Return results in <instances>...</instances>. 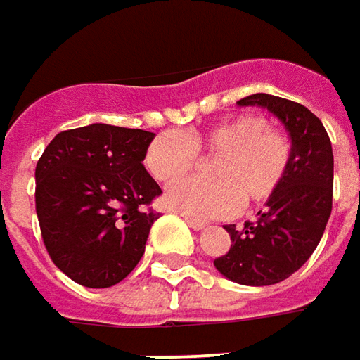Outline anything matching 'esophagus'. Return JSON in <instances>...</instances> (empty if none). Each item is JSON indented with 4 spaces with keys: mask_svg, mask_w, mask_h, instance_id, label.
<instances>
[{
    "mask_svg": "<svg viewBox=\"0 0 360 360\" xmlns=\"http://www.w3.org/2000/svg\"><path fill=\"white\" fill-rule=\"evenodd\" d=\"M184 219L188 221V226H190V228H194V230H204V228H206V221H202V219L190 218V216H186Z\"/></svg>",
    "mask_w": 360,
    "mask_h": 360,
    "instance_id": "obj_1",
    "label": "esophagus"
}]
</instances>
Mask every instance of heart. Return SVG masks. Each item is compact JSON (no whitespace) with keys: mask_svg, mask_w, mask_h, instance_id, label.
Wrapping results in <instances>:
<instances>
[{"mask_svg":"<svg viewBox=\"0 0 360 360\" xmlns=\"http://www.w3.org/2000/svg\"><path fill=\"white\" fill-rule=\"evenodd\" d=\"M214 158L212 180H182L168 188V208L190 218H224L242 204L262 208L279 194L293 162V141L259 115H240L204 130L162 132L144 154V166L158 182H174Z\"/></svg>","mask_w":360,"mask_h":360,"instance_id":"b5f03b06","label":"heart"}]
</instances>
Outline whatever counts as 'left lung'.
<instances>
[{
    "instance_id": "8db88e82",
    "label": "left lung",
    "mask_w": 360,
    "mask_h": 360,
    "mask_svg": "<svg viewBox=\"0 0 360 360\" xmlns=\"http://www.w3.org/2000/svg\"><path fill=\"white\" fill-rule=\"evenodd\" d=\"M238 105H259L281 118L293 141L285 182L255 221L226 226L231 245L214 259L221 276L242 285H274L295 274L315 252L333 210V148L309 108L281 96L250 95Z\"/></svg>"
}]
</instances>
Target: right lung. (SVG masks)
I'll return each instance as SVG.
<instances>
[{
    "instance_id": "add662e5",
    "label": "right lung",
    "mask_w": 360,
    "mask_h": 360,
    "mask_svg": "<svg viewBox=\"0 0 360 360\" xmlns=\"http://www.w3.org/2000/svg\"><path fill=\"white\" fill-rule=\"evenodd\" d=\"M154 132L89 124L59 132L35 168V210L53 264L83 287H110L141 262L162 194L142 166Z\"/></svg>"
}]
</instances>
